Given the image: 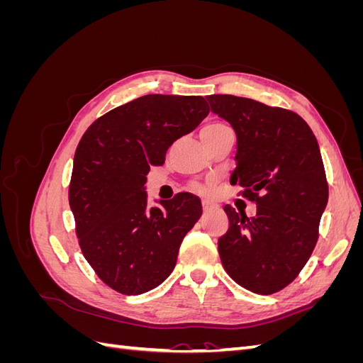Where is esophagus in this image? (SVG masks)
I'll return each mask as SVG.
<instances>
[{
	"instance_id": "obj_1",
	"label": "esophagus",
	"mask_w": 363,
	"mask_h": 363,
	"mask_svg": "<svg viewBox=\"0 0 363 363\" xmlns=\"http://www.w3.org/2000/svg\"><path fill=\"white\" fill-rule=\"evenodd\" d=\"M212 207H213V206H212L211 201H208V200H203V211H204V212H207L208 208H212Z\"/></svg>"
}]
</instances>
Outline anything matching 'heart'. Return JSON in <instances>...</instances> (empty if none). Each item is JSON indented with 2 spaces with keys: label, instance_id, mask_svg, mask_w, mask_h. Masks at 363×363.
Masks as SVG:
<instances>
[{
  "label": "heart",
  "instance_id": "obj_1",
  "mask_svg": "<svg viewBox=\"0 0 363 363\" xmlns=\"http://www.w3.org/2000/svg\"><path fill=\"white\" fill-rule=\"evenodd\" d=\"M230 130L224 123H219V121H215V123H208L204 125L203 131H227Z\"/></svg>",
  "mask_w": 363,
  "mask_h": 363
}]
</instances>
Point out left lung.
Instances as JSON below:
<instances>
[{
  "mask_svg": "<svg viewBox=\"0 0 363 363\" xmlns=\"http://www.w3.org/2000/svg\"><path fill=\"white\" fill-rule=\"evenodd\" d=\"M206 98L238 138L230 183L257 204L251 218L224 206L228 230L218 239L219 257L242 288L279 292L298 276L320 236L328 200L320 147L306 121L288 108L235 95Z\"/></svg>",
  "mask_w": 363,
  "mask_h": 363,
  "instance_id": "8db88e82",
  "label": "left lung"
}]
</instances>
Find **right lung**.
<instances>
[{"label":"right lung","instance_id":"add662e5","mask_svg":"<svg viewBox=\"0 0 363 363\" xmlns=\"http://www.w3.org/2000/svg\"><path fill=\"white\" fill-rule=\"evenodd\" d=\"M203 96L151 94L119 106L89 125L75 150L69 206L87 263L124 295L168 279L186 233L203 208L189 192L147 208V174L175 140L207 116Z\"/></svg>","mask_w":363,"mask_h":363}]
</instances>
